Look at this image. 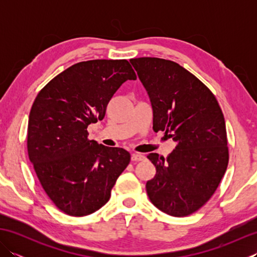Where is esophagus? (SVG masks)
I'll return each instance as SVG.
<instances>
[{
  "label": "esophagus",
  "instance_id": "34e87169",
  "mask_svg": "<svg viewBox=\"0 0 257 257\" xmlns=\"http://www.w3.org/2000/svg\"><path fill=\"white\" fill-rule=\"evenodd\" d=\"M145 159V156L143 154H134L132 156V161L137 162V161H143Z\"/></svg>",
  "mask_w": 257,
  "mask_h": 257
}]
</instances>
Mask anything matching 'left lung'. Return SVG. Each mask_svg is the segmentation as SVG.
<instances>
[{"mask_svg": "<svg viewBox=\"0 0 257 257\" xmlns=\"http://www.w3.org/2000/svg\"><path fill=\"white\" fill-rule=\"evenodd\" d=\"M148 91L154 130L166 132L176 148L166 159L147 158L156 176L146 184L150 201L171 216H188L214 194L228 165L225 120L215 96L179 64L157 57L130 59Z\"/></svg>", "mask_w": 257, "mask_h": 257, "instance_id": "obj_1", "label": "left lung"}]
</instances>
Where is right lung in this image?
Here are the masks:
<instances>
[{
  "label": "right lung",
  "instance_id": "right-lung-1",
  "mask_svg": "<svg viewBox=\"0 0 257 257\" xmlns=\"http://www.w3.org/2000/svg\"><path fill=\"white\" fill-rule=\"evenodd\" d=\"M137 79L127 59H92L65 69L38 92L27 125V154L42 188L58 210L85 216L110 199L130 162L122 148L88 139L113 94Z\"/></svg>",
  "mask_w": 257,
  "mask_h": 257
}]
</instances>
